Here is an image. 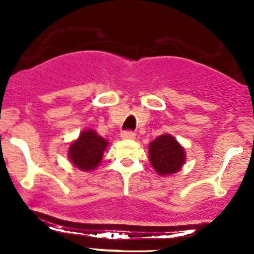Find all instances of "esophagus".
<instances>
[{
	"mask_svg": "<svg viewBox=\"0 0 254 254\" xmlns=\"http://www.w3.org/2000/svg\"><path fill=\"white\" fill-rule=\"evenodd\" d=\"M121 137H122L123 140H134L136 134H134L132 131H125L121 133Z\"/></svg>",
	"mask_w": 254,
	"mask_h": 254,
	"instance_id": "obj_1",
	"label": "esophagus"
}]
</instances>
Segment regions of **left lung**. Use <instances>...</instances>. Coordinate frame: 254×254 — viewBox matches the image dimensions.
Returning <instances> with one entry per match:
<instances>
[{"instance_id": "8db88e82", "label": "left lung", "mask_w": 254, "mask_h": 254, "mask_svg": "<svg viewBox=\"0 0 254 254\" xmlns=\"http://www.w3.org/2000/svg\"><path fill=\"white\" fill-rule=\"evenodd\" d=\"M149 160L159 176H172L185 165L186 151L172 134L164 133L150 142Z\"/></svg>"}]
</instances>
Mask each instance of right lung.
Returning <instances> with one entry per match:
<instances>
[{
    "label": "right lung",
    "mask_w": 254,
    "mask_h": 254,
    "mask_svg": "<svg viewBox=\"0 0 254 254\" xmlns=\"http://www.w3.org/2000/svg\"><path fill=\"white\" fill-rule=\"evenodd\" d=\"M109 145L107 140L96 133L94 129L86 128L76 140L69 143L68 160L73 167L82 172H91L99 167L103 154Z\"/></svg>",
    "instance_id": "obj_1"
}]
</instances>
